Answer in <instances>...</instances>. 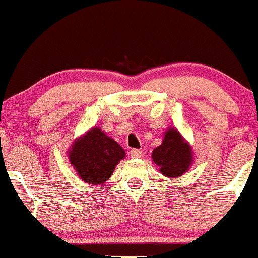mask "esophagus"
Returning <instances> with one entry per match:
<instances>
[{
    "label": "esophagus",
    "instance_id": "1",
    "mask_svg": "<svg viewBox=\"0 0 258 258\" xmlns=\"http://www.w3.org/2000/svg\"><path fill=\"white\" fill-rule=\"evenodd\" d=\"M129 154H130V157L134 158V159H137V158L142 157V150H139V149H132V150H130V152H129Z\"/></svg>",
    "mask_w": 258,
    "mask_h": 258
}]
</instances>
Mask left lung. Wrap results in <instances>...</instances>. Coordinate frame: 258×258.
<instances>
[{
	"instance_id": "obj_1",
	"label": "left lung",
	"mask_w": 258,
	"mask_h": 258,
	"mask_svg": "<svg viewBox=\"0 0 258 258\" xmlns=\"http://www.w3.org/2000/svg\"><path fill=\"white\" fill-rule=\"evenodd\" d=\"M152 160L164 177L178 178L192 167L195 153L179 130L169 128L164 132L162 144L152 152Z\"/></svg>"
}]
</instances>
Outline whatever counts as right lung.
Returning <instances> with one entry per match:
<instances>
[{"mask_svg": "<svg viewBox=\"0 0 258 258\" xmlns=\"http://www.w3.org/2000/svg\"><path fill=\"white\" fill-rule=\"evenodd\" d=\"M69 162L88 184L100 185L113 174L125 150L100 128H90L74 140L68 150Z\"/></svg>", "mask_w": 258, "mask_h": 258, "instance_id": "1", "label": "right lung"}]
</instances>
